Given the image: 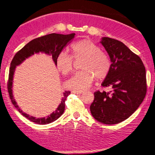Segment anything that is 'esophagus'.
Here are the masks:
<instances>
[{"label": "esophagus", "mask_w": 155, "mask_h": 155, "mask_svg": "<svg viewBox=\"0 0 155 155\" xmlns=\"http://www.w3.org/2000/svg\"><path fill=\"white\" fill-rule=\"evenodd\" d=\"M72 93L74 94H81L83 93V91H77V90H73Z\"/></svg>", "instance_id": "esophagus-1"}]
</instances>
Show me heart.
Returning a JSON list of instances; mask_svg holds the SVG:
<instances>
[{"label": "heart", "instance_id": "b5f03b06", "mask_svg": "<svg viewBox=\"0 0 155 155\" xmlns=\"http://www.w3.org/2000/svg\"><path fill=\"white\" fill-rule=\"evenodd\" d=\"M71 55L60 52L55 60L58 70L64 75L72 72L75 60L83 59L81 71L78 72L66 82V86L74 90H84L91 87L95 77L97 80H103L111 70V61L108 55L102 51L92 41L83 39L73 43L70 47Z\"/></svg>", "mask_w": 155, "mask_h": 155}]
</instances>
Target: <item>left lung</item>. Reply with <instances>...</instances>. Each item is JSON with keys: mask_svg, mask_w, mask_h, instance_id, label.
I'll return each mask as SVG.
<instances>
[{"mask_svg": "<svg viewBox=\"0 0 155 155\" xmlns=\"http://www.w3.org/2000/svg\"><path fill=\"white\" fill-rule=\"evenodd\" d=\"M101 43L112 62L102 86L112 90L95 91L90 110L97 121L114 125L128 119L144 100L147 91L146 69L141 58L122 42L103 37Z\"/></svg>", "mask_w": 155, "mask_h": 155, "instance_id": "8db88e82", "label": "left lung"}]
</instances>
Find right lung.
<instances>
[{
    "label": "right lung",
    "mask_w": 155,
    "mask_h": 155,
    "mask_svg": "<svg viewBox=\"0 0 155 155\" xmlns=\"http://www.w3.org/2000/svg\"><path fill=\"white\" fill-rule=\"evenodd\" d=\"M74 33L70 34V35H60V34L53 33L35 38L34 40L31 41L28 43L26 44L19 51L17 52L15 56L13 57L12 61H11L9 69V79H8L7 82V89L8 92H9V97L11 100V102H12L17 110L24 117L30 120V121L39 125H45L49 124V123L57 120L64 113V110H65V101L67 97L70 94V91H66L64 93V97L61 99L60 104L59 105L58 108L49 116L43 118H37V119L34 117L29 116L28 114L22 112L21 110L19 108L13 96V78L16 66L21 64L30 56L39 52H44L47 54L51 55L53 60L55 64V60L58 55L64 47H66L67 43L74 37Z\"/></svg>",
    "instance_id": "obj_1"
}]
</instances>
